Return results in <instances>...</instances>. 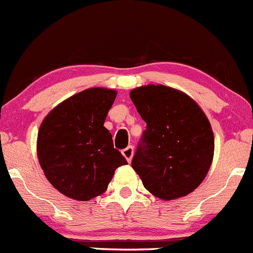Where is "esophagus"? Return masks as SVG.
I'll use <instances>...</instances> for the list:
<instances>
[{"label":"esophagus","mask_w":253,"mask_h":253,"mask_svg":"<svg viewBox=\"0 0 253 253\" xmlns=\"http://www.w3.org/2000/svg\"><path fill=\"white\" fill-rule=\"evenodd\" d=\"M122 153H123V155H124V158L128 160V163H130L131 158H133V154H134L133 146H128V148H125Z\"/></svg>","instance_id":"obj_1"}]
</instances>
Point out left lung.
<instances>
[{"label":"left lung","instance_id":"obj_1","mask_svg":"<svg viewBox=\"0 0 253 253\" xmlns=\"http://www.w3.org/2000/svg\"><path fill=\"white\" fill-rule=\"evenodd\" d=\"M130 99L146 123L131 167L161 200L186 196L212 163L215 139L205 113L187 94L161 84L133 89Z\"/></svg>","mask_w":253,"mask_h":253}]
</instances>
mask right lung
<instances>
[{
    "label": "right lung",
    "instance_id": "1",
    "mask_svg": "<svg viewBox=\"0 0 253 253\" xmlns=\"http://www.w3.org/2000/svg\"><path fill=\"white\" fill-rule=\"evenodd\" d=\"M117 92L89 88L57 105L38 130L37 155L48 181L66 196L88 201L107 190L128 161L104 126Z\"/></svg>",
    "mask_w": 253,
    "mask_h": 253
}]
</instances>
